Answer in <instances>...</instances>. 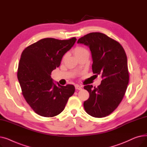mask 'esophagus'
<instances>
[{
	"instance_id": "esophagus-1",
	"label": "esophagus",
	"mask_w": 147,
	"mask_h": 147,
	"mask_svg": "<svg viewBox=\"0 0 147 147\" xmlns=\"http://www.w3.org/2000/svg\"><path fill=\"white\" fill-rule=\"evenodd\" d=\"M75 88H76V90H82V87H80L79 85H78V84H76Z\"/></svg>"
}]
</instances>
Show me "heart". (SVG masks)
<instances>
[{"label":"heart","instance_id":"1","mask_svg":"<svg viewBox=\"0 0 147 147\" xmlns=\"http://www.w3.org/2000/svg\"><path fill=\"white\" fill-rule=\"evenodd\" d=\"M86 53H89L88 51L84 48L82 47V46H78V47H76L74 50V54L76 57L82 55V54Z\"/></svg>","mask_w":147,"mask_h":147}]
</instances>
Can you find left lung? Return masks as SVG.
Returning <instances> with one entry per match:
<instances>
[{"instance_id": "left-lung-1", "label": "left lung", "mask_w": 147, "mask_h": 147, "mask_svg": "<svg viewBox=\"0 0 147 147\" xmlns=\"http://www.w3.org/2000/svg\"><path fill=\"white\" fill-rule=\"evenodd\" d=\"M78 43L89 46L93 60L92 71L102 79L97 88L84 86L89 93V99L83 103L84 109L92 117H106L119 106L127 89L129 76L126 52L118 42L101 33H89Z\"/></svg>"}]
</instances>
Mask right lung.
<instances>
[{
    "instance_id": "right-lung-1",
    "label": "right lung",
    "mask_w": 147,
    "mask_h": 147,
    "mask_svg": "<svg viewBox=\"0 0 147 147\" xmlns=\"http://www.w3.org/2000/svg\"><path fill=\"white\" fill-rule=\"evenodd\" d=\"M45 38L28 46L21 53L17 77L26 101L37 114L52 117L63 111L75 91L73 84L65 86L53 82L51 73L60 65L64 54L76 41Z\"/></svg>"
}]
</instances>
